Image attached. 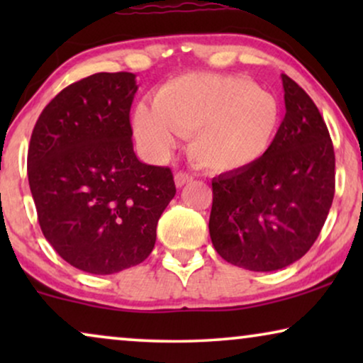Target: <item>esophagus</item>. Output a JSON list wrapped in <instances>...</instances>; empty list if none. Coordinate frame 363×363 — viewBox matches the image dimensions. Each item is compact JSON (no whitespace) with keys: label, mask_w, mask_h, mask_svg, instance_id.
<instances>
[{"label":"esophagus","mask_w":363,"mask_h":363,"mask_svg":"<svg viewBox=\"0 0 363 363\" xmlns=\"http://www.w3.org/2000/svg\"><path fill=\"white\" fill-rule=\"evenodd\" d=\"M193 180V177L191 175H188V173H183V172H178L177 175H175V185L178 186V188H182V186H185L186 183H190Z\"/></svg>","instance_id":"obj_1"}]
</instances>
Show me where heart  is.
<instances>
[{
	"label": "heart",
	"mask_w": 363,
	"mask_h": 363,
	"mask_svg": "<svg viewBox=\"0 0 363 363\" xmlns=\"http://www.w3.org/2000/svg\"><path fill=\"white\" fill-rule=\"evenodd\" d=\"M281 122L274 94L250 79L186 74L158 89L153 108L138 106L133 132L157 158L175 152L190 137V155L215 173H231L256 163L269 150Z\"/></svg>",
	"instance_id": "obj_1"
}]
</instances>
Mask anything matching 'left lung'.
<instances>
[{
	"mask_svg": "<svg viewBox=\"0 0 363 363\" xmlns=\"http://www.w3.org/2000/svg\"><path fill=\"white\" fill-rule=\"evenodd\" d=\"M286 116L251 167L213 178L210 236L223 259L256 272L301 259L324 226L335 191V155L319 108L281 74Z\"/></svg>",
	"mask_w": 363,
	"mask_h": 363,
	"instance_id": "1",
	"label": "left lung"
}]
</instances>
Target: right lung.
<instances>
[{
  "label": "right lung",
  "instance_id": "1",
  "mask_svg": "<svg viewBox=\"0 0 363 363\" xmlns=\"http://www.w3.org/2000/svg\"><path fill=\"white\" fill-rule=\"evenodd\" d=\"M135 74L99 72L44 107L28 150L39 226L59 256L91 274L140 264L177 188L170 168L133 152Z\"/></svg>",
  "mask_w": 363,
  "mask_h": 363
}]
</instances>
